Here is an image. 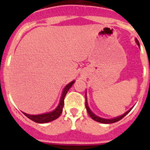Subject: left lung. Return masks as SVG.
Returning a JSON list of instances; mask_svg holds the SVG:
<instances>
[{
  "label": "left lung",
  "mask_w": 150,
  "mask_h": 150,
  "mask_svg": "<svg viewBox=\"0 0 150 150\" xmlns=\"http://www.w3.org/2000/svg\"><path fill=\"white\" fill-rule=\"evenodd\" d=\"M135 41H136V43H137V44L139 46V41H138V40L136 39L135 40ZM86 110L87 112H88V114H89V116L91 117L92 119H93L94 121H98V122H100V123H103V124H111V123H114V122H117V121H120L121 119H122L125 116H126L127 114L130 112V110H132V108H131L130 110H128V111L125 112V114H122L121 116H119V117H115V118H112V119H105V118H102V117H100L96 116V115H95V114L93 113V112L90 110V109H89V106H88V103H87V100H86Z\"/></svg>",
  "instance_id": "8db88e82"
}]
</instances>
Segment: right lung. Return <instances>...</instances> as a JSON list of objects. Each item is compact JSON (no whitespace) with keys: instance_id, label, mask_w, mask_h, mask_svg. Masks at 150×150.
I'll return each instance as SVG.
<instances>
[{"instance_id":"add662e5","label":"right lung","mask_w":150,"mask_h":150,"mask_svg":"<svg viewBox=\"0 0 150 150\" xmlns=\"http://www.w3.org/2000/svg\"><path fill=\"white\" fill-rule=\"evenodd\" d=\"M75 81H72L70 83H68L64 89L63 92H62V95H61V100H60V103H59L58 106L57 107V108L55 110H54L53 111L49 112V113H46V114H38V115H31V114H25V113H23V114L25 115V116L29 118L32 121H35L36 123H47V122H50V121H54L55 119L58 118L60 115L62 113V110H63L64 107V97H65L66 94L68 93V91L69 90V89L71 88V86L74 84Z\"/></svg>"}]
</instances>
